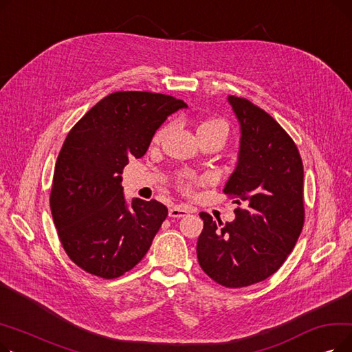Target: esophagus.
<instances>
[{
  "label": "esophagus",
  "mask_w": 352,
  "mask_h": 352,
  "mask_svg": "<svg viewBox=\"0 0 352 352\" xmlns=\"http://www.w3.org/2000/svg\"><path fill=\"white\" fill-rule=\"evenodd\" d=\"M190 212H192V211L186 206H175L170 210V217L171 218H182V217L188 215Z\"/></svg>",
  "instance_id": "34e87169"
}]
</instances>
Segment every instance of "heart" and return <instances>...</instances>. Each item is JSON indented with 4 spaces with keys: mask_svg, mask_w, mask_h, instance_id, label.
<instances>
[{
    "mask_svg": "<svg viewBox=\"0 0 352 352\" xmlns=\"http://www.w3.org/2000/svg\"><path fill=\"white\" fill-rule=\"evenodd\" d=\"M165 131H166L165 128L160 129V131L155 135V141H160L165 135ZM208 134H217V135H221L226 140V137L228 134L227 122L223 121V120H218V118H210V120L201 121L197 125V135L201 137V135H208ZM188 188H190V186L187 187V190Z\"/></svg>",
    "mask_w": 352,
    "mask_h": 352,
    "instance_id": "1",
    "label": "heart"
}]
</instances>
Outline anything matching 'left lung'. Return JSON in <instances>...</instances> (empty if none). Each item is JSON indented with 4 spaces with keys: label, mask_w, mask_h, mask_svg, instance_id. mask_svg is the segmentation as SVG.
Returning a JSON list of instances; mask_svg holds the SVG:
<instances>
[{
    "label": "left lung",
    "mask_w": 352,
    "mask_h": 352,
    "mask_svg": "<svg viewBox=\"0 0 352 352\" xmlns=\"http://www.w3.org/2000/svg\"><path fill=\"white\" fill-rule=\"evenodd\" d=\"M241 126L238 162L224 192L241 207L232 223L201 212L198 263L227 288L267 280L294 250L304 227V166L298 148L268 113L228 96Z\"/></svg>",
    "instance_id": "8db88e82"
}]
</instances>
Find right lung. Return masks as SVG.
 <instances>
[{"instance_id":"add662e5","label":"right lung","mask_w":352,"mask_h":352,"mask_svg":"<svg viewBox=\"0 0 352 352\" xmlns=\"http://www.w3.org/2000/svg\"><path fill=\"white\" fill-rule=\"evenodd\" d=\"M182 100L118 91L92 107L72 126L57 158L51 214L69 260L100 278H118L146 251L168 210L161 202L124 198L122 170L141 158L161 124Z\"/></svg>"}]
</instances>
